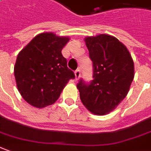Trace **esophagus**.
I'll list each match as a JSON object with an SVG mask.
<instances>
[{
	"label": "esophagus",
	"instance_id": "1",
	"mask_svg": "<svg viewBox=\"0 0 151 151\" xmlns=\"http://www.w3.org/2000/svg\"><path fill=\"white\" fill-rule=\"evenodd\" d=\"M75 76H76V80H79V78L81 77V71L79 69L75 71Z\"/></svg>",
	"mask_w": 151,
	"mask_h": 151
}]
</instances>
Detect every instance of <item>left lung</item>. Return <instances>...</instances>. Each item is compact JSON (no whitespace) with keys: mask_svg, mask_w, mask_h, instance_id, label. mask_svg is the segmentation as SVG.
Listing matches in <instances>:
<instances>
[{"mask_svg":"<svg viewBox=\"0 0 151 151\" xmlns=\"http://www.w3.org/2000/svg\"><path fill=\"white\" fill-rule=\"evenodd\" d=\"M86 47L93 62V80L77 84L84 106L96 115L113 111L128 93L134 79V62L129 51L109 34L86 37Z\"/></svg>","mask_w":151,"mask_h":151,"instance_id":"left-lung-1","label":"left lung"}]
</instances>
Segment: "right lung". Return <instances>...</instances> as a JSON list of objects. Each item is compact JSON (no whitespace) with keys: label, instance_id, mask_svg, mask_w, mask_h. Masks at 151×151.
<instances>
[{"label":"right lung","instance_id":"add662e5","mask_svg":"<svg viewBox=\"0 0 151 151\" xmlns=\"http://www.w3.org/2000/svg\"><path fill=\"white\" fill-rule=\"evenodd\" d=\"M69 40V37L45 32L19 52L14 78L19 92L30 105L42 109L54 104L68 81L75 78L62 54Z\"/></svg>","mask_w":151,"mask_h":151}]
</instances>
